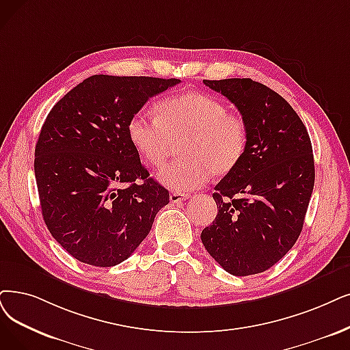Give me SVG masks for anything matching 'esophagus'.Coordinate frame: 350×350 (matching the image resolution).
I'll return each instance as SVG.
<instances>
[{"instance_id":"34e87169","label":"esophagus","mask_w":350,"mask_h":350,"mask_svg":"<svg viewBox=\"0 0 350 350\" xmlns=\"http://www.w3.org/2000/svg\"><path fill=\"white\" fill-rule=\"evenodd\" d=\"M189 197H191L189 193H183V192H172V193L170 195V200H171V202H172V204H179V202H183V201L188 200Z\"/></svg>"}]
</instances>
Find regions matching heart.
Listing matches in <instances>:
<instances>
[{
  "mask_svg": "<svg viewBox=\"0 0 350 350\" xmlns=\"http://www.w3.org/2000/svg\"><path fill=\"white\" fill-rule=\"evenodd\" d=\"M158 118L136 111L128 123L129 141L148 165L162 166L172 144L183 141L185 157L165 166L161 184L176 192H188L205 185L213 172L226 175L244 157L248 126L239 113H230L226 105L209 94L189 92L171 96L157 105Z\"/></svg>",
  "mask_w": 350,
  "mask_h": 350,
  "instance_id": "1",
  "label": "heart"
}]
</instances>
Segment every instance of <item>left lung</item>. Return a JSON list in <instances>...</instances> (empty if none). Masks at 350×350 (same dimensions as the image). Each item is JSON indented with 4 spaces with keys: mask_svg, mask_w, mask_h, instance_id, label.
<instances>
[{
    "mask_svg": "<svg viewBox=\"0 0 350 350\" xmlns=\"http://www.w3.org/2000/svg\"><path fill=\"white\" fill-rule=\"evenodd\" d=\"M234 103L248 126L244 157L215 185L218 214L204 247L232 275L262 273L295 245L314 187L313 149L283 97L251 79L204 80Z\"/></svg>",
    "mask_w": 350,
    "mask_h": 350,
    "instance_id": "left-lung-1",
    "label": "left lung"
}]
</instances>
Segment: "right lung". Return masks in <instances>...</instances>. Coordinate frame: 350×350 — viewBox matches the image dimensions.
<instances>
[{
    "mask_svg": "<svg viewBox=\"0 0 350 350\" xmlns=\"http://www.w3.org/2000/svg\"><path fill=\"white\" fill-rule=\"evenodd\" d=\"M179 81L94 75L50 110L34 153L41 214L76 260L96 267L124 261L170 202L141 163L128 123L149 97Z\"/></svg>",
    "mask_w": 350,
    "mask_h": 350,
    "instance_id": "right-lung-1",
    "label": "right lung"
}]
</instances>
